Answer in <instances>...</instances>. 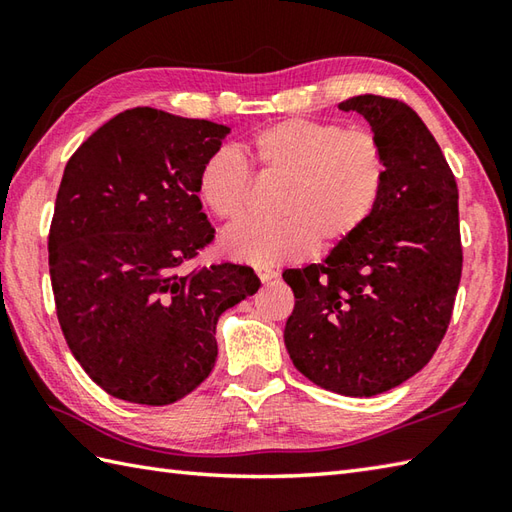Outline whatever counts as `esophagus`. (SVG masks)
<instances>
[{
    "label": "esophagus",
    "mask_w": 512,
    "mask_h": 512,
    "mask_svg": "<svg viewBox=\"0 0 512 512\" xmlns=\"http://www.w3.org/2000/svg\"><path fill=\"white\" fill-rule=\"evenodd\" d=\"M255 273H257V277H259V281H262V284H268V281H273L277 277L275 270L268 268V266H257Z\"/></svg>",
    "instance_id": "1"
}]
</instances>
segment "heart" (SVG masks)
<instances>
[{"mask_svg":"<svg viewBox=\"0 0 512 512\" xmlns=\"http://www.w3.org/2000/svg\"><path fill=\"white\" fill-rule=\"evenodd\" d=\"M259 176L284 180L275 222H246L222 237L224 255L253 266H279L312 248L334 250L374 215L385 191L387 158L374 132L334 121L288 118L244 147ZM202 206L233 224L246 215L250 171L233 149H217L195 180Z\"/></svg>","mask_w":512,"mask_h":512,"instance_id":"1","label":"heart"}]
</instances>
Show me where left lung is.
Wrapping results in <instances>:
<instances>
[{
	"mask_svg": "<svg viewBox=\"0 0 512 512\" xmlns=\"http://www.w3.org/2000/svg\"><path fill=\"white\" fill-rule=\"evenodd\" d=\"M367 118L387 158L374 215L323 264L290 268L288 354L314 385L376 396L431 361L462 277L458 184L436 138L405 101L339 103Z\"/></svg>",
	"mask_w": 512,
	"mask_h": 512,
	"instance_id": "obj_1",
	"label": "left lung"
}]
</instances>
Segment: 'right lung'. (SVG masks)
<instances>
[{"label": "right lung", "mask_w": 512, "mask_h": 512, "mask_svg": "<svg viewBox=\"0 0 512 512\" xmlns=\"http://www.w3.org/2000/svg\"><path fill=\"white\" fill-rule=\"evenodd\" d=\"M228 127L134 107L65 165L50 222L61 332L96 385L171 405L215 367L222 312L255 295L250 266H189L215 239L195 180Z\"/></svg>", "instance_id": "obj_1"}]
</instances>
